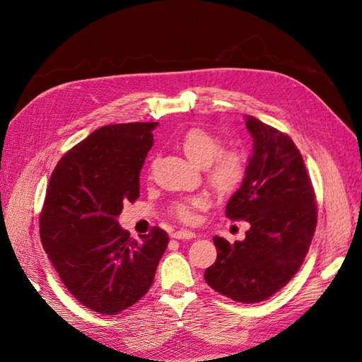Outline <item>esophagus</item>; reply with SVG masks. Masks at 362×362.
<instances>
[{
  "label": "esophagus",
  "instance_id": "34e87169",
  "mask_svg": "<svg viewBox=\"0 0 362 362\" xmlns=\"http://www.w3.org/2000/svg\"><path fill=\"white\" fill-rule=\"evenodd\" d=\"M196 234L193 231H189V229H178V231H175L172 234L173 238H178V240H189L193 238Z\"/></svg>",
  "mask_w": 362,
  "mask_h": 362
}]
</instances>
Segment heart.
<instances>
[{
    "instance_id": "obj_1",
    "label": "heart",
    "mask_w": 362,
    "mask_h": 362,
    "mask_svg": "<svg viewBox=\"0 0 362 362\" xmlns=\"http://www.w3.org/2000/svg\"><path fill=\"white\" fill-rule=\"evenodd\" d=\"M181 148L196 166H206V180L218 193H233L246 177V157L240 151H221L222 141L211 131L201 127L187 129L181 137ZM204 196H192L172 205V213L184 222H190L193 211L204 208Z\"/></svg>"
}]
</instances>
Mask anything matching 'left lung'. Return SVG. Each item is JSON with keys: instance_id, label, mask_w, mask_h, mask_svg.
<instances>
[{"instance_id": "obj_1", "label": "left lung", "mask_w": 362, "mask_h": 362, "mask_svg": "<svg viewBox=\"0 0 362 362\" xmlns=\"http://www.w3.org/2000/svg\"><path fill=\"white\" fill-rule=\"evenodd\" d=\"M254 154L246 177L226 205V217L246 221L243 242L214 237L217 258L205 270L208 286L242 303H257L286 287L308 254L317 225L311 178L286 133L246 117Z\"/></svg>"}]
</instances>
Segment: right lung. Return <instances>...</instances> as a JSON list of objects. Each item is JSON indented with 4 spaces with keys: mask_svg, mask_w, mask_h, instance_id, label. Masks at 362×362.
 Returning <instances> with one entry per match:
<instances>
[{
    "mask_svg": "<svg viewBox=\"0 0 362 362\" xmlns=\"http://www.w3.org/2000/svg\"><path fill=\"white\" fill-rule=\"evenodd\" d=\"M158 122L105 125L64 154L39 216L43 249L64 287L95 313L116 315L154 282L169 235L154 226L136 242L119 226L140 194V170Z\"/></svg>",
    "mask_w": 362,
    "mask_h": 362,
    "instance_id": "add662e5",
    "label": "right lung"
}]
</instances>
